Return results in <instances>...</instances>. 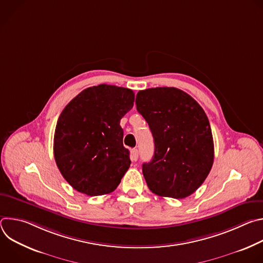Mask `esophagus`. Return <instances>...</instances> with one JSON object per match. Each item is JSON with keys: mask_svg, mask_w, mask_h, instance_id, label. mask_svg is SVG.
<instances>
[{"mask_svg": "<svg viewBox=\"0 0 263 263\" xmlns=\"http://www.w3.org/2000/svg\"><path fill=\"white\" fill-rule=\"evenodd\" d=\"M131 158L133 161H136L138 159V149L137 148H133L131 151Z\"/></svg>", "mask_w": 263, "mask_h": 263, "instance_id": "1", "label": "esophagus"}]
</instances>
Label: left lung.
<instances>
[{"label": "left lung", "instance_id": "left-lung-1", "mask_svg": "<svg viewBox=\"0 0 263 263\" xmlns=\"http://www.w3.org/2000/svg\"><path fill=\"white\" fill-rule=\"evenodd\" d=\"M136 108L151 129L155 151L142 164L152 193L184 199L207 178L214 159L212 132L199 103L175 87L138 91Z\"/></svg>", "mask_w": 263, "mask_h": 263}]
</instances>
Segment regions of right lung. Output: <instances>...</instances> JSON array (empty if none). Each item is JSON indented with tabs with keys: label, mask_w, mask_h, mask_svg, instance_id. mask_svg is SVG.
Returning a JSON list of instances; mask_svg holds the SVG:
<instances>
[{
	"label": "right lung",
	"mask_w": 263,
	"mask_h": 263,
	"mask_svg": "<svg viewBox=\"0 0 263 263\" xmlns=\"http://www.w3.org/2000/svg\"><path fill=\"white\" fill-rule=\"evenodd\" d=\"M134 98L129 88L100 84L81 91L62 110L54 134V157L73 190L102 196L121 183L131 160L120 123Z\"/></svg>",
	"instance_id": "1"
}]
</instances>
